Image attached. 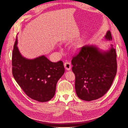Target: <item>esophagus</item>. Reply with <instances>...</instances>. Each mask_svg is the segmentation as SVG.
<instances>
[{"mask_svg":"<svg viewBox=\"0 0 128 128\" xmlns=\"http://www.w3.org/2000/svg\"><path fill=\"white\" fill-rule=\"evenodd\" d=\"M64 66L66 68V69L67 70H69L71 69L72 66H71V64L70 62H65L64 63Z\"/></svg>","mask_w":128,"mask_h":128,"instance_id":"obj_1","label":"esophagus"}]
</instances>
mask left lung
Wrapping results in <instances>:
<instances>
[{
	"label": "left lung",
	"instance_id": "left-lung-1",
	"mask_svg": "<svg viewBox=\"0 0 128 128\" xmlns=\"http://www.w3.org/2000/svg\"><path fill=\"white\" fill-rule=\"evenodd\" d=\"M105 38L112 40L110 31ZM115 49L104 53L95 47L85 46L72 58V70L75 75L77 96L85 101H92L102 96L110 88L117 72Z\"/></svg>",
	"mask_w": 128,
	"mask_h": 128
}]
</instances>
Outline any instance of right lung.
<instances>
[{"mask_svg":"<svg viewBox=\"0 0 128 128\" xmlns=\"http://www.w3.org/2000/svg\"><path fill=\"white\" fill-rule=\"evenodd\" d=\"M16 39L12 53V74L29 97L40 102L51 100L55 94L57 82L64 72L61 60L52 62L45 56L34 60L22 57Z\"/></svg>","mask_w":128,"mask_h":128,"instance_id":"obj_1","label":"right lung"}]
</instances>
